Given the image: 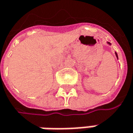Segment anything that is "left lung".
Here are the masks:
<instances>
[{
    "label": "left lung",
    "mask_w": 133,
    "mask_h": 133,
    "mask_svg": "<svg viewBox=\"0 0 133 133\" xmlns=\"http://www.w3.org/2000/svg\"><path fill=\"white\" fill-rule=\"evenodd\" d=\"M116 57H117V54H116Z\"/></svg>",
    "instance_id": "left-lung-1"
}]
</instances>
